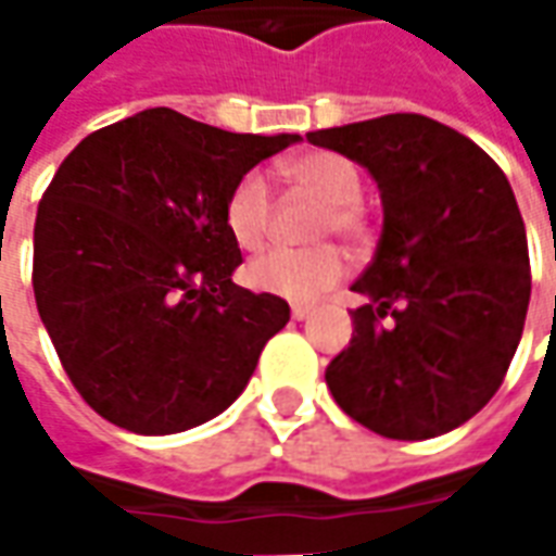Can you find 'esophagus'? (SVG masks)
<instances>
[{
  "label": "esophagus",
  "instance_id": "34e87169",
  "mask_svg": "<svg viewBox=\"0 0 556 556\" xmlns=\"http://www.w3.org/2000/svg\"><path fill=\"white\" fill-rule=\"evenodd\" d=\"M291 315H294L298 321H303V318L313 315V306H309V303H291Z\"/></svg>",
  "mask_w": 556,
  "mask_h": 556
}]
</instances>
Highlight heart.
I'll use <instances>...</instances> for the list:
<instances>
[{
    "mask_svg": "<svg viewBox=\"0 0 556 556\" xmlns=\"http://www.w3.org/2000/svg\"><path fill=\"white\" fill-rule=\"evenodd\" d=\"M282 178L298 190L321 202L315 214L313 238L339 235L342 241H361L366 231V211L361 205V172L333 151H309L282 163ZM223 219L231 241L247 253L262 250L274 229V199L262 175H243L226 195ZM345 255L337 247L321 243L309 250H270L247 265V282L255 291L277 294L286 301H313L345 277Z\"/></svg>",
    "mask_w": 556,
    "mask_h": 556,
    "instance_id": "b5f03b06",
    "label": "heart"
}]
</instances>
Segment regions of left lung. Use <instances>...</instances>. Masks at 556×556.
<instances>
[{"mask_svg": "<svg viewBox=\"0 0 556 556\" xmlns=\"http://www.w3.org/2000/svg\"><path fill=\"white\" fill-rule=\"evenodd\" d=\"M306 139L366 166L384 205L330 393L393 441L458 429L497 393L525 330L530 255L513 187L473 139L417 113Z\"/></svg>", "mask_w": 556, "mask_h": 556, "instance_id": "8db88e82", "label": "left lung"}]
</instances>
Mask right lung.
I'll use <instances>...</instances> for the list:
<instances>
[{
	"label": "right lung",
	"mask_w": 556,
	"mask_h": 556,
	"mask_svg": "<svg viewBox=\"0 0 556 556\" xmlns=\"http://www.w3.org/2000/svg\"><path fill=\"white\" fill-rule=\"evenodd\" d=\"M298 134H229L157 106L83 139L35 219V303L71 384L103 419L175 434L241 396L289 303L231 282L223 205Z\"/></svg>",
	"instance_id": "1"
}]
</instances>
